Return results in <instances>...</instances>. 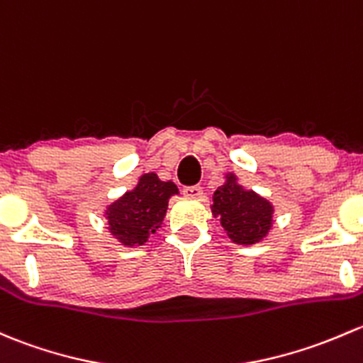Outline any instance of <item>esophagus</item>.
<instances>
[{"mask_svg": "<svg viewBox=\"0 0 363 363\" xmlns=\"http://www.w3.org/2000/svg\"><path fill=\"white\" fill-rule=\"evenodd\" d=\"M182 194L186 198H201L203 196V189L200 186H188V188L182 189Z\"/></svg>", "mask_w": 363, "mask_h": 363, "instance_id": "1", "label": "esophagus"}]
</instances>
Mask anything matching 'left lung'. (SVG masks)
Listing matches in <instances>:
<instances>
[{"instance_id": "8db88e82", "label": "left lung", "mask_w": 363, "mask_h": 363, "mask_svg": "<svg viewBox=\"0 0 363 363\" xmlns=\"http://www.w3.org/2000/svg\"><path fill=\"white\" fill-rule=\"evenodd\" d=\"M224 179V184L213 191L212 216L217 217L233 243L254 245L262 242L273 226V203L243 188L235 174H226Z\"/></svg>"}]
</instances>
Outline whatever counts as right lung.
Returning a JSON list of instances; mask_svg holds the SVG:
<instances>
[{"label": "right lung", "instance_id": "add662e5", "mask_svg": "<svg viewBox=\"0 0 363 363\" xmlns=\"http://www.w3.org/2000/svg\"><path fill=\"white\" fill-rule=\"evenodd\" d=\"M179 194L172 181H162L155 172L143 174L137 186L106 207L108 231L125 247H140L162 228L169 200Z\"/></svg>", "mask_w": 363, "mask_h": 363}]
</instances>
